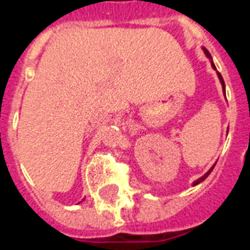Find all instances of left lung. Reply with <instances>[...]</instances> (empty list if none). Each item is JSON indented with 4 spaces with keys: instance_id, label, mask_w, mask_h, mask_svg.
Instances as JSON below:
<instances>
[{
    "instance_id": "8db88e82",
    "label": "left lung",
    "mask_w": 250,
    "mask_h": 250,
    "mask_svg": "<svg viewBox=\"0 0 250 250\" xmlns=\"http://www.w3.org/2000/svg\"><path fill=\"white\" fill-rule=\"evenodd\" d=\"M203 51H204V54H206V57H207V58L210 59V62H211V66H212V69H214V70H216L215 64H214V62H212V57H211V54H210V52H208V50H207V48H204V47H203ZM216 76H218V78H219V83H221V85H222L223 96L226 97V86H225V81H223V78H222V76H221V73H219V71H216ZM214 167H215V164H214V165H212V167H211L210 169H208V172H207V173H204L203 176L200 177V179L195 180V181H193V187L198 186V184H200L202 181H204V180L207 179V177H208V174H210L211 172H212V169H214Z\"/></svg>"
}]
</instances>
